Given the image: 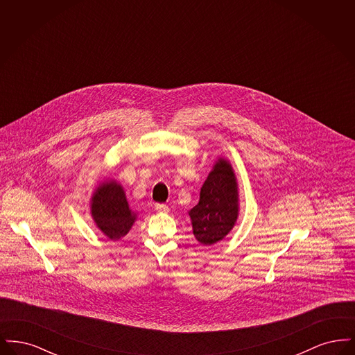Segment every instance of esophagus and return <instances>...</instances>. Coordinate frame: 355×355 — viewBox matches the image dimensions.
I'll list each match as a JSON object with an SVG mask.
<instances>
[{
	"label": "esophagus",
	"instance_id": "esophagus-1",
	"mask_svg": "<svg viewBox=\"0 0 355 355\" xmlns=\"http://www.w3.org/2000/svg\"><path fill=\"white\" fill-rule=\"evenodd\" d=\"M155 210L159 213H168L169 211V206L164 205V203H155Z\"/></svg>",
	"mask_w": 355,
	"mask_h": 355
}]
</instances>
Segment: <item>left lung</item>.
<instances>
[{
  "instance_id": "left-lung-1",
  "label": "left lung",
  "mask_w": 355,
  "mask_h": 355,
  "mask_svg": "<svg viewBox=\"0 0 355 355\" xmlns=\"http://www.w3.org/2000/svg\"><path fill=\"white\" fill-rule=\"evenodd\" d=\"M232 165L220 158L201 187L200 202L190 211L193 233L198 242L210 246L222 241L236 225L238 190Z\"/></svg>"
}]
</instances>
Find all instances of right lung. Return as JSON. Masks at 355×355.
I'll return each mask as SVG.
<instances>
[{
  "label": "right lung",
  "instance_id": "add662e5",
  "mask_svg": "<svg viewBox=\"0 0 355 355\" xmlns=\"http://www.w3.org/2000/svg\"><path fill=\"white\" fill-rule=\"evenodd\" d=\"M92 216L97 227L110 239L128 234L135 220L122 186L114 181L102 182L92 197Z\"/></svg>",
  "mask_w": 355,
  "mask_h": 355
}]
</instances>
